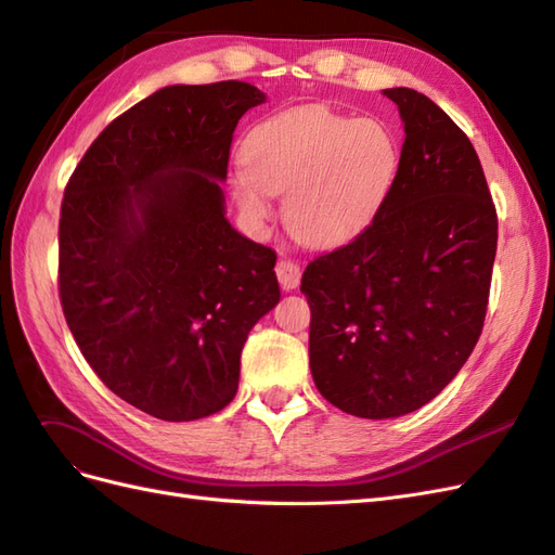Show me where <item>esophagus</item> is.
Masks as SVG:
<instances>
[{
	"instance_id": "34e87169",
	"label": "esophagus",
	"mask_w": 555,
	"mask_h": 555,
	"mask_svg": "<svg viewBox=\"0 0 555 555\" xmlns=\"http://www.w3.org/2000/svg\"><path fill=\"white\" fill-rule=\"evenodd\" d=\"M275 273H278V280L282 284V289H296L300 284V268L298 263H294L292 259H280L278 266H275Z\"/></svg>"
}]
</instances>
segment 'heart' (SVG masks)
I'll return each mask as SVG.
<instances>
[{
    "label": "heart",
    "mask_w": 555,
    "mask_h": 555,
    "mask_svg": "<svg viewBox=\"0 0 555 555\" xmlns=\"http://www.w3.org/2000/svg\"><path fill=\"white\" fill-rule=\"evenodd\" d=\"M400 147L377 117L306 104L266 117L245 137L233 192L249 222L263 224L273 194L284 222L308 245H338L373 220L398 176Z\"/></svg>",
    "instance_id": "obj_1"
}]
</instances>
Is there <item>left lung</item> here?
I'll use <instances>...</instances> for the list:
<instances>
[{
  "label": "left lung",
  "instance_id": "8db88e82",
  "mask_svg": "<svg viewBox=\"0 0 555 555\" xmlns=\"http://www.w3.org/2000/svg\"><path fill=\"white\" fill-rule=\"evenodd\" d=\"M384 94L405 122L398 176L359 236L308 263L310 371L361 418L424 408L483 328L498 215L473 143L422 92Z\"/></svg>",
  "mask_w": 555,
  "mask_h": 555
}]
</instances>
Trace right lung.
I'll return each mask as SVG.
<instances>
[{
  "mask_svg": "<svg viewBox=\"0 0 555 555\" xmlns=\"http://www.w3.org/2000/svg\"><path fill=\"white\" fill-rule=\"evenodd\" d=\"M266 102L243 80L169 86L99 133L60 210V304L96 377L194 422L236 396L249 328L278 306L275 251L224 217L229 150Z\"/></svg>",
  "mask_w": 555,
  "mask_h": 555,
  "instance_id": "obj_1",
  "label": "right lung"
}]
</instances>
